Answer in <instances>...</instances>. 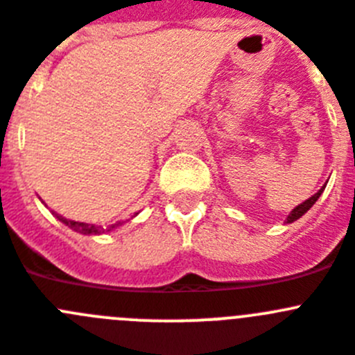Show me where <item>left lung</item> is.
Listing matches in <instances>:
<instances>
[{
    "label": "left lung",
    "instance_id": "1",
    "mask_svg": "<svg viewBox=\"0 0 355 355\" xmlns=\"http://www.w3.org/2000/svg\"><path fill=\"white\" fill-rule=\"evenodd\" d=\"M325 185H327V184H325ZM325 185H322L320 189H318V193H315V194H313L311 198H308V200H306V201H302L301 205H297L295 209H293L292 212L288 214V217H286V221H285L286 225H290V223L297 221V219H299V217H302V216H304V214L308 212V210L311 209V207L315 205V203H317V200H318V198H320V194L324 193Z\"/></svg>",
    "mask_w": 355,
    "mask_h": 355
}]
</instances>
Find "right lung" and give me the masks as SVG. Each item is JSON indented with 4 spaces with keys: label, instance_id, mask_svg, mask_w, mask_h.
<instances>
[{
    "label": "right lung",
    "instance_id": "right-lung-1",
    "mask_svg": "<svg viewBox=\"0 0 355 355\" xmlns=\"http://www.w3.org/2000/svg\"><path fill=\"white\" fill-rule=\"evenodd\" d=\"M44 203V201H42ZM53 212V210H51ZM53 216L58 219V221H62L63 225L69 226V228H72L74 232L78 233H83V235H101V233H107V232H113L114 228H118V226H122L125 221H118L114 223V225H110L107 228H102V226H95V225H88V223H81V221H72V219H67V217L60 216V214L53 212ZM134 216H138V214H134ZM132 216V217H134Z\"/></svg>",
    "mask_w": 355,
    "mask_h": 355
}]
</instances>
